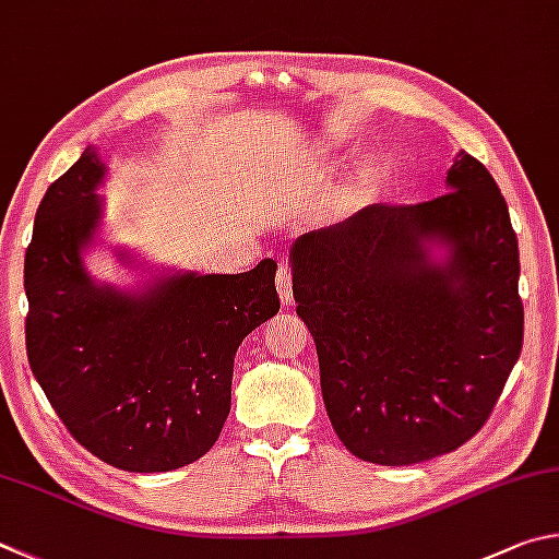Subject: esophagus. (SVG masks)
<instances>
[{"instance_id":"1","label":"esophagus","mask_w":559,"mask_h":559,"mask_svg":"<svg viewBox=\"0 0 559 559\" xmlns=\"http://www.w3.org/2000/svg\"><path fill=\"white\" fill-rule=\"evenodd\" d=\"M274 285H277L280 292V299L289 305L292 301V272H289V264L282 260L280 267H277V277H274Z\"/></svg>"}]
</instances>
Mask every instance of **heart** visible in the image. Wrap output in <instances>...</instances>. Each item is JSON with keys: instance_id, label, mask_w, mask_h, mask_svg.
I'll return each instance as SVG.
<instances>
[{"instance_id": "b5f03b06", "label": "heart", "mask_w": 559, "mask_h": 559, "mask_svg": "<svg viewBox=\"0 0 559 559\" xmlns=\"http://www.w3.org/2000/svg\"><path fill=\"white\" fill-rule=\"evenodd\" d=\"M368 193H370V181L366 179H358V181H354L346 189V193H344V205H358V203H364L366 199H368Z\"/></svg>"}]
</instances>
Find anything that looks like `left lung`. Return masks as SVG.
<instances>
[{"mask_svg": "<svg viewBox=\"0 0 559 559\" xmlns=\"http://www.w3.org/2000/svg\"><path fill=\"white\" fill-rule=\"evenodd\" d=\"M447 186L425 203L368 205L289 250L329 419L364 462L454 452L486 425L521 356V260L506 199L466 152Z\"/></svg>", "mask_w": 559, "mask_h": 559, "instance_id": "1", "label": "left lung"}]
</instances>
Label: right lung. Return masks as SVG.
I'll use <instances>...</instances> for the list:
<instances>
[{"label":"right lung","mask_w":559,"mask_h":559,"mask_svg":"<svg viewBox=\"0 0 559 559\" xmlns=\"http://www.w3.org/2000/svg\"><path fill=\"white\" fill-rule=\"evenodd\" d=\"M103 179L87 146L38 203L24 258L28 366L87 452L122 472H171L218 439L235 350L280 311L277 262L240 274L169 272L127 292L100 285L83 250L100 228Z\"/></svg>","instance_id":"obj_1"}]
</instances>
